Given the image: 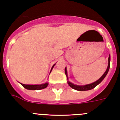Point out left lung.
<instances>
[{
	"label": "left lung",
	"mask_w": 120,
	"mask_h": 120,
	"mask_svg": "<svg viewBox=\"0 0 120 120\" xmlns=\"http://www.w3.org/2000/svg\"><path fill=\"white\" fill-rule=\"evenodd\" d=\"M110 55H109L108 58V66H107V68L106 71H105V72L104 73L103 75L101 76V77L99 78V79L96 81H95L93 83H90V84H87V85H75L74 83H71V82H69V80H68V73H67V69H66V67L65 69V74L66 75V77H67V80H68V84L71 86V88H73V89L75 90H77V91H86V90H91L93 88H94L96 86H97L98 84L102 82L103 79L105 78V77L106 76V75L109 72V70L110 68Z\"/></svg>",
	"instance_id": "8db88e82"
}]
</instances>
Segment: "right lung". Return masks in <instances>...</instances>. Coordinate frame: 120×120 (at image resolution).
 I'll return each mask as SVG.
<instances>
[{
    "label": "right lung",
    "mask_w": 120,
    "mask_h": 120,
    "mask_svg": "<svg viewBox=\"0 0 120 120\" xmlns=\"http://www.w3.org/2000/svg\"><path fill=\"white\" fill-rule=\"evenodd\" d=\"M55 63L54 64L53 66H52V68H51V72L52 71V69H53L54 68V66H55ZM50 72V73H51ZM21 85H22L24 86V88H26V89L27 90H40L41 89H44V88H46L48 85V82H46L45 83H43V84H40V85H26V84H23V83H20Z\"/></svg>",
    "instance_id": "right-lung-1"
}]
</instances>
